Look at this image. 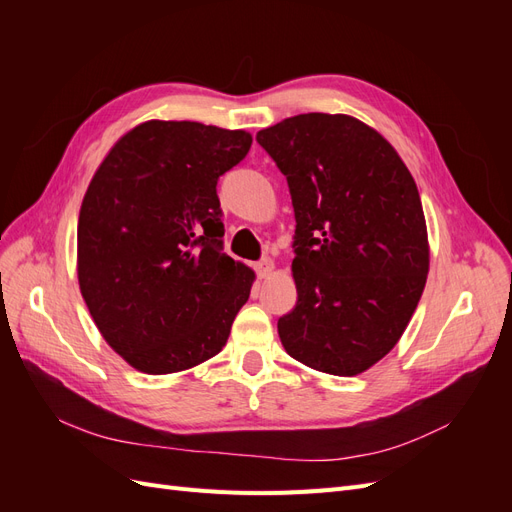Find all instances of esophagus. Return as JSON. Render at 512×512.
Returning <instances> with one entry per match:
<instances>
[{"instance_id": "esophagus-1", "label": "esophagus", "mask_w": 512, "mask_h": 512, "mask_svg": "<svg viewBox=\"0 0 512 512\" xmlns=\"http://www.w3.org/2000/svg\"><path fill=\"white\" fill-rule=\"evenodd\" d=\"M256 273L260 277H269L273 273V260L271 258H262L260 262H256Z\"/></svg>"}]
</instances>
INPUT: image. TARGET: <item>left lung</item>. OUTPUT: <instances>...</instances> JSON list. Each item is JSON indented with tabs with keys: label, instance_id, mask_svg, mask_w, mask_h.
Returning <instances> with one entry per match:
<instances>
[{
	"label": "left lung",
	"instance_id": "1",
	"mask_svg": "<svg viewBox=\"0 0 512 512\" xmlns=\"http://www.w3.org/2000/svg\"><path fill=\"white\" fill-rule=\"evenodd\" d=\"M256 141L288 181L297 305L277 322L299 363L356 376L404 335L429 273L425 213L408 166L350 115L307 113Z\"/></svg>",
	"mask_w": 512,
	"mask_h": 512
}]
</instances>
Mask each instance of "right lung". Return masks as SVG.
<instances>
[{"mask_svg":"<svg viewBox=\"0 0 512 512\" xmlns=\"http://www.w3.org/2000/svg\"><path fill=\"white\" fill-rule=\"evenodd\" d=\"M252 147L245 130L198 121L138 123L85 192L76 273L98 331L143 374L218 354L256 275L224 254L220 175Z\"/></svg>","mask_w":512,"mask_h":512,"instance_id":"add662e5","label":"right lung"}]
</instances>
